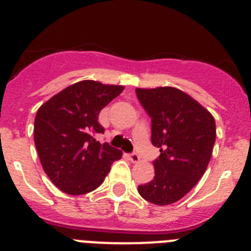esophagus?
Wrapping results in <instances>:
<instances>
[{
  "label": "esophagus",
  "instance_id": "obj_1",
  "mask_svg": "<svg viewBox=\"0 0 251 251\" xmlns=\"http://www.w3.org/2000/svg\"><path fill=\"white\" fill-rule=\"evenodd\" d=\"M129 159L133 162V163H137V162L141 161V157H139L138 153L133 152V153H130V154H129Z\"/></svg>",
  "mask_w": 251,
  "mask_h": 251
}]
</instances>
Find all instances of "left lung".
<instances>
[{"label": "left lung", "mask_w": 251, "mask_h": 251, "mask_svg": "<svg viewBox=\"0 0 251 251\" xmlns=\"http://www.w3.org/2000/svg\"><path fill=\"white\" fill-rule=\"evenodd\" d=\"M151 117L152 145L159 148L153 161L154 177L138 186L145 200L170 205L181 200L205 174L216 138L211 113L182 90L172 86L136 89Z\"/></svg>", "instance_id": "left-lung-1"}]
</instances>
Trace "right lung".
I'll return each instance as SVG.
<instances>
[{
    "label": "right lung",
    "mask_w": 251,
    "mask_h": 251,
    "mask_svg": "<svg viewBox=\"0 0 251 251\" xmlns=\"http://www.w3.org/2000/svg\"><path fill=\"white\" fill-rule=\"evenodd\" d=\"M124 86L83 80L68 86L40 106L35 117L34 141L45 174L59 190L83 195L103 183L122 151L99 143L103 133L100 110Z\"/></svg>",
    "instance_id": "1"
}]
</instances>
